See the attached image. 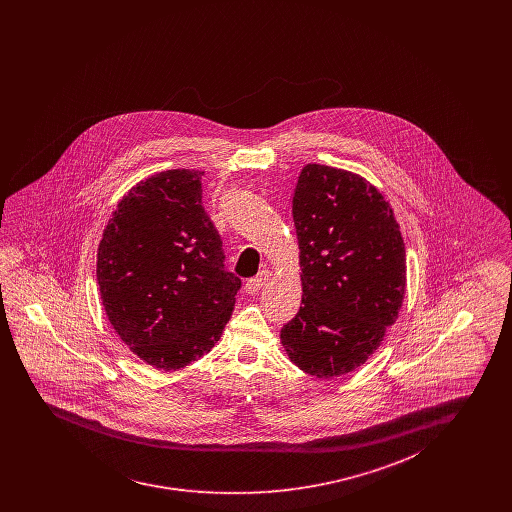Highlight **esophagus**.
Masks as SVG:
<instances>
[{
    "label": "esophagus",
    "mask_w": 512,
    "mask_h": 512,
    "mask_svg": "<svg viewBox=\"0 0 512 512\" xmlns=\"http://www.w3.org/2000/svg\"><path fill=\"white\" fill-rule=\"evenodd\" d=\"M268 278H270V270H261L255 278L249 279V281H246V293L248 295H257L259 291H261V287H263L264 283L268 281Z\"/></svg>",
    "instance_id": "obj_1"
}]
</instances>
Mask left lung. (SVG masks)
Here are the masks:
<instances>
[{"label":"left lung","instance_id":"1","mask_svg":"<svg viewBox=\"0 0 512 512\" xmlns=\"http://www.w3.org/2000/svg\"><path fill=\"white\" fill-rule=\"evenodd\" d=\"M293 219L302 306L281 343L302 372L330 379L364 364L405 295V244L390 204L362 176L306 165Z\"/></svg>","mask_w":512,"mask_h":512}]
</instances>
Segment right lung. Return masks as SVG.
Returning <instances> with one entry per match:
<instances>
[{"label": "right lung", "instance_id": "1", "mask_svg": "<svg viewBox=\"0 0 512 512\" xmlns=\"http://www.w3.org/2000/svg\"><path fill=\"white\" fill-rule=\"evenodd\" d=\"M202 174L172 169L139 182L118 202L97 249L110 325L165 372L214 347L242 285L225 270L221 236L204 212Z\"/></svg>", "mask_w": 512, "mask_h": 512}]
</instances>
